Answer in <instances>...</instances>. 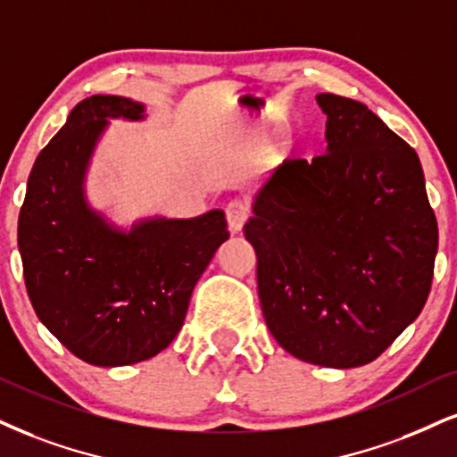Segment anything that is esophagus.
I'll list each match as a JSON object with an SVG mask.
<instances>
[{
  "label": "esophagus",
  "mask_w": 457,
  "mask_h": 457,
  "mask_svg": "<svg viewBox=\"0 0 457 457\" xmlns=\"http://www.w3.org/2000/svg\"><path fill=\"white\" fill-rule=\"evenodd\" d=\"M247 218H250V205H247L245 201L235 199V201L228 203V205H227V220H228V228L233 230V233H239V230L244 228Z\"/></svg>",
  "instance_id": "obj_1"
}]
</instances>
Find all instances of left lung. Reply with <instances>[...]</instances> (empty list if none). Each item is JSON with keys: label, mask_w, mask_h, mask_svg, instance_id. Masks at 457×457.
<instances>
[{"label": "left lung", "mask_w": 457, "mask_h": 457, "mask_svg": "<svg viewBox=\"0 0 457 457\" xmlns=\"http://www.w3.org/2000/svg\"><path fill=\"white\" fill-rule=\"evenodd\" d=\"M315 99L328 148L269 171L244 233L279 345L352 369L381 356L424 309L438 227L418 152L360 101Z\"/></svg>", "instance_id": "obj_1"}]
</instances>
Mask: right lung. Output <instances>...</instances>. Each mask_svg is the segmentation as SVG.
<instances>
[{
  "label": "right lung",
  "instance_id": "obj_1",
  "mask_svg": "<svg viewBox=\"0 0 457 457\" xmlns=\"http://www.w3.org/2000/svg\"><path fill=\"white\" fill-rule=\"evenodd\" d=\"M108 118H144V105L93 95L37 154L19 216L27 295L73 356L95 366L148 360L176 339L201 273L228 239L222 210L154 218L125 233L84 199V171Z\"/></svg>",
  "mask_w": 457,
  "mask_h": 457
}]
</instances>
